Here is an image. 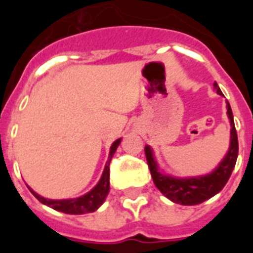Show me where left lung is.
<instances>
[{
	"label": "left lung",
	"instance_id": "obj_1",
	"mask_svg": "<svg viewBox=\"0 0 253 253\" xmlns=\"http://www.w3.org/2000/svg\"><path fill=\"white\" fill-rule=\"evenodd\" d=\"M216 93L224 96L216 82H214ZM227 115L231 122V143L229 148L218 166L207 175L194 176V177H176L163 172L158 166L153 149L146 146L147 162H148L153 182L163 195L171 202L181 205H198L208 199L213 198L220 191L228 182L236 166L238 157V138H237L236 126L233 122V113L231 105L227 101Z\"/></svg>",
	"mask_w": 253,
	"mask_h": 253
}]
</instances>
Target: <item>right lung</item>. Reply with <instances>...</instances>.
I'll use <instances>...</instances> for the list:
<instances>
[{
    "mask_svg": "<svg viewBox=\"0 0 253 253\" xmlns=\"http://www.w3.org/2000/svg\"><path fill=\"white\" fill-rule=\"evenodd\" d=\"M122 138L116 139L115 142L111 144L110 152H109V158L105 165V169L102 171V175L100 177L99 182L92 187L87 194L82 196H78L75 199H60V200H53V199H46L40 196L37 194L34 190L29 187L33 195L39 200L42 204L46 205V207L51 208V209L62 211L66 214H86L92 213L95 210L99 209L102 204H104L105 199H106L107 194L110 191V161L113 158L114 153L116 152V148L119 147Z\"/></svg>",
    "mask_w": 253,
    "mask_h": 253,
    "instance_id": "1",
    "label": "right lung"
}]
</instances>
